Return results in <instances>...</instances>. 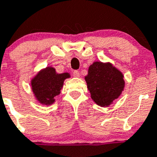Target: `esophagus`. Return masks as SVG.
Here are the masks:
<instances>
[{
	"label": "esophagus",
	"mask_w": 157,
	"mask_h": 157,
	"mask_svg": "<svg viewBox=\"0 0 157 157\" xmlns=\"http://www.w3.org/2000/svg\"><path fill=\"white\" fill-rule=\"evenodd\" d=\"M79 72H78V71H73V76L74 77H76V78H78V77H79Z\"/></svg>",
	"instance_id": "1"
}]
</instances>
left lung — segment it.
<instances>
[{"instance_id": "obj_1", "label": "left lung", "mask_w": 157, "mask_h": 157, "mask_svg": "<svg viewBox=\"0 0 157 157\" xmlns=\"http://www.w3.org/2000/svg\"><path fill=\"white\" fill-rule=\"evenodd\" d=\"M90 97L96 104L108 107L124 90V75L110 63L94 62L85 77Z\"/></svg>"}]
</instances>
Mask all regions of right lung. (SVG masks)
<instances>
[{
	"instance_id": "1",
	"label": "right lung",
	"mask_w": 157,
	"mask_h": 157,
	"mask_svg": "<svg viewBox=\"0 0 157 157\" xmlns=\"http://www.w3.org/2000/svg\"><path fill=\"white\" fill-rule=\"evenodd\" d=\"M70 77L69 73H56L55 69L51 67L41 70L31 80L35 98L41 104H53L55 101L54 97L61 93L64 80Z\"/></svg>"
}]
</instances>
